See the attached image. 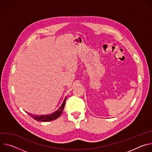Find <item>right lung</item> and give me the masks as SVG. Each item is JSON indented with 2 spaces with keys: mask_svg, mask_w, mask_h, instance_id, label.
Instances as JSON below:
<instances>
[{
  "mask_svg": "<svg viewBox=\"0 0 152 152\" xmlns=\"http://www.w3.org/2000/svg\"><path fill=\"white\" fill-rule=\"evenodd\" d=\"M66 97L64 99L61 106L57 109V111H56L55 112H53V113H50L49 115H40V116L38 115L37 116L36 115H32L31 113H29L28 112L27 113L33 119H34L35 120H36L37 121L45 122V121H50L56 120L61 115V113L63 112V110L64 109V105L66 103Z\"/></svg>",
  "mask_w": 152,
  "mask_h": 152,
  "instance_id": "obj_1",
  "label": "right lung"
}]
</instances>
